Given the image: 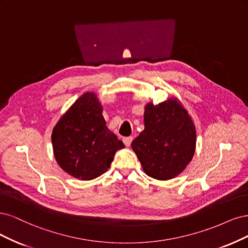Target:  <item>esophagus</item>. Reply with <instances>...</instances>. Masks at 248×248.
Returning <instances> with one entry per match:
<instances>
[{"mask_svg": "<svg viewBox=\"0 0 248 248\" xmlns=\"http://www.w3.org/2000/svg\"><path fill=\"white\" fill-rule=\"evenodd\" d=\"M132 141H133V137H132V136H130V137H125V138H124V143L125 144V146H127V147H129V146L131 145Z\"/></svg>", "mask_w": 248, "mask_h": 248, "instance_id": "1", "label": "esophagus"}]
</instances>
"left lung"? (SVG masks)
<instances>
[{
    "label": "left lung",
    "instance_id": "left-lung-1",
    "mask_svg": "<svg viewBox=\"0 0 248 248\" xmlns=\"http://www.w3.org/2000/svg\"><path fill=\"white\" fill-rule=\"evenodd\" d=\"M196 127L176 98L144 111V130L132 142L143 170L157 180L177 176L191 161L196 150Z\"/></svg>",
    "mask_w": 248,
    "mask_h": 248
}]
</instances>
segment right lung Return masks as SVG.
Instances as JSON below:
<instances>
[{
    "mask_svg": "<svg viewBox=\"0 0 248 248\" xmlns=\"http://www.w3.org/2000/svg\"><path fill=\"white\" fill-rule=\"evenodd\" d=\"M103 107L93 93H85L53 127L54 157L62 169L79 180L105 173L123 141L106 126Z\"/></svg>",
    "mask_w": 248,
    "mask_h": 248,
    "instance_id": "obj_1",
    "label": "right lung"
}]
</instances>
